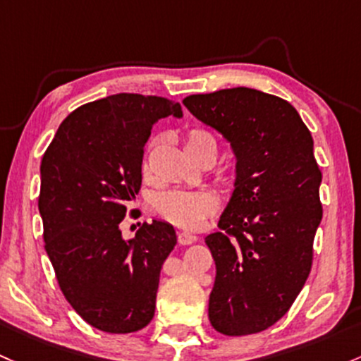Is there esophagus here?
<instances>
[{"mask_svg":"<svg viewBox=\"0 0 361 361\" xmlns=\"http://www.w3.org/2000/svg\"><path fill=\"white\" fill-rule=\"evenodd\" d=\"M197 241V236L190 231H180L178 233V243L180 245H192Z\"/></svg>","mask_w":361,"mask_h":361,"instance_id":"34e87169","label":"esophagus"}]
</instances>
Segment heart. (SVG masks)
<instances>
[{
  "label": "heart",
  "mask_w": 361,
  "mask_h": 361,
  "mask_svg": "<svg viewBox=\"0 0 361 361\" xmlns=\"http://www.w3.org/2000/svg\"><path fill=\"white\" fill-rule=\"evenodd\" d=\"M156 144V140L150 142V147ZM185 147L193 159H199L202 156H212L217 154V140L209 130L193 126L185 133ZM144 168H147V159L144 162ZM226 180L233 178V169L224 171ZM157 212L162 219L180 228H197L202 221L207 219L219 209L221 200L216 192L207 188L200 190H185L173 188L168 192H162L154 200Z\"/></svg>",
  "instance_id": "b5f03b06"
}]
</instances>
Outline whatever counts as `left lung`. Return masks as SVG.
I'll use <instances>...</instances> for the list:
<instances>
[{"instance_id":"8db88e82","label":"left lung","mask_w":361,"mask_h":361,"mask_svg":"<svg viewBox=\"0 0 361 361\" xmlns=\"http://www.w3.org/2000/svg\"><path fill=\"white\" fill-rule=\"evenodd\" d=\"M236 154V183L205 238L216 260L209 319L217 332L248 336L291 308L314 262L322 181L314 138L288 101L235 87L183 99Z\"/></svg>"}]
</instances>
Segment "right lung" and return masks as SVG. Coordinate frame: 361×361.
Masks as SVG:
<instances>
[{"mask_svg": "<svg viewBox=\"0 0 361 361\" xmlns=\"http://www.w3.org/2000/svg\"><path fill=\"white\" fill-rule=\"evenodd\" d=\"M169 114L183 111L168 97L121 92L87 102L65 118L42 156L44 248L65 298L99 331L137 332L156 310L176 233L152 221L123 240L120 223L140 190L150 130Z\"/></svg>", "mask_w": 361, "mask_h": 361, "instance_id": "add662e5", "label": "right lung"}]
</instances>
